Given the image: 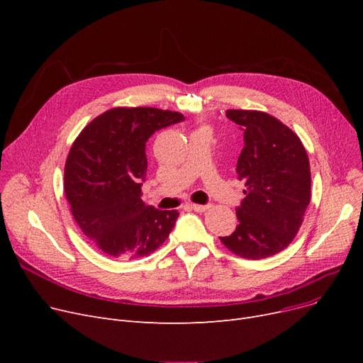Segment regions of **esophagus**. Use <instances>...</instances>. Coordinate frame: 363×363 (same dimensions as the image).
<instances>
[{
  "label": "esophagus",
  "instance_id": "1",
  "mask_svg": "<svg viewBox=\"0 0 363 363\" xmlns=\"http://www.w3.org/2000/svg\"><path fill=\"white\" fill-rule=\"evenodd\" d=\"M189 206V208H193V211H196V212H206L208 207V204H194V203H191V204H188Z\"/></svg>",
  "mask_w": 363,
  "mask_h": 363
}]
</instances>
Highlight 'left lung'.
Listing matches in <instances>:
<instances>
[{
    "label": "left lung",
    "instance_id": "1",
    "mask_svg": "<svg viewBox=\"0 0 363 363\" xmlns=\"http://www.w3.org/2000/svg\"><path fill=\"white\" fill-rule=\"evenodd\" d=\"M244 130L237 162L245 197L237 207L238 225L219 237L228 250L244 259H266L289 247L311 203V166L300 138L271 114L226 110Z\"/></svg>",
    "mask_w": 363,
    "mask_h": 363
}]
</instances>
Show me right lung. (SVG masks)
Returning a JSON list of instances; mask_svg holds the SVG:
<instances>
[{"label":"right lung","mask_w":363,"mask_h":363,"mask_svg":"<svg viewBox=\"0 0 363 363\" xmlns=\"http://www.w3.org/2000/svg\"><path fill=\"white\" fill-rule=\"evenodd\" d=\"M184 114L152 107H116L95 118L74 140L65 166V193L84 235L106 256H148L166 241L179 216L141 200L145 143Z\"/></svg>","instance_id":"1"}]
</instances>
